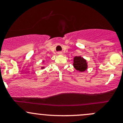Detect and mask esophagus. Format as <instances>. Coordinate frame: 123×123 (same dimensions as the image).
Here are the masks:
<instances>
[{
    "label": "esophagus",
    "mask_w": 123,
    "mask_h": 123,
    "mask_svg": "<svg viewBox=\"0 0 123 123\" xmlns=\"http://www.w3.org/2000/svg\"><path fill=\"white\" fill-rule=\"evenodd\" d=\"M58 55H62L63 54H62V52H58Z\"/></svg>",
    "instance_id": "esophagus-1"
}]
</instances>
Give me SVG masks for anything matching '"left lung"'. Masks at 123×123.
Masks as SVG:
<instances>
[{
  "label": "left lung",
  "instance_id": "obj_1",
  "mask_svg": "<svg viewBox=\"0 0 123 123\" xmlns=\"http://www.w3.org/2000/svg\"><path fill=\"white\" fill-rule=\"evenodd\" d=\"M73 66L76 70L80 72L85 71L87 68V63L86 59L80 56H75L74 58Z\"/></svg>",
  "mask_w": 123,
  "mask_h": 123
}]
</instances>
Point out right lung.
Wrapping results in <instances>:
<instances>
[{
    "mask_svg": "<svg viewBox=\"0 0 123 123\" xmlns=\"http://www.w3.org/2000/svg\"><path fill=\"white\" fill-rule=\"evenodd\" d=\"M43 68H44V67H42V69H43Z\"/></svg>",
    "mask_w": 123,
    "mask_h": 123,
    "instance_id": "1",
    "label": "right lung"
}]
</instances>
